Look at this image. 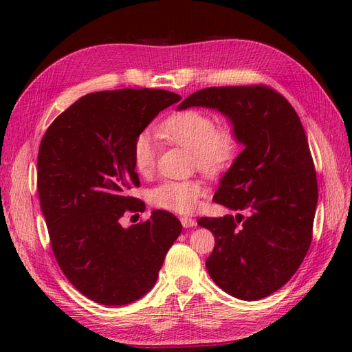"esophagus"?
Wrapping results in <instances>:
<instances>
[{
    "label": "esophagus",
    "mask_w": 352,
    "mask_h": 352,
    "mask_svg": "<svg viewBox=\"0 0 352 352\" xmlns=\"http://www.w3.org/2000/svg\"><path fill=\"white\" fill-rule=\"evenodd\" d=\"M180 223H182V226H184L185 229H188V228H195V226H197V221H195L194 219H190V217H180Z\"/></svg>",
    "instance_id": "34e87169"
}]
</instances>
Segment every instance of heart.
Segmentation results:
<instances>
[{
    "label": "heart",
    "mask_w": 352,
    "mask_h": 352,
    "mask_svg": "<svg viewBox=\"0 0 352 352\" xmlns=\"http://www.w3.org/2000/svg\"><path fill=\"white\" fill-rule=\"evenodd\" d=\"M158 135L192 151L194 164L206 175L216 176L225 172L239 150V136L229 123L216 126L210 113L202 110H182L170 114L158 126ZM157 148L150 132H141L132 145L133 167L140 175L148 176L155 167ZM207 194V186L199 179L166 180L154 188L150 199L155 207L176 212H192L199 199Z\"/></svg>",
    "instance_id": "obj_1"
}]
</instances>
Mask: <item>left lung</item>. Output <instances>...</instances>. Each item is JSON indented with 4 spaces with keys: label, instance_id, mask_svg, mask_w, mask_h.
<instances>
[{
    "label": "left lung",
    "instance_id": "obj_1",
    "mask_svg": "<svg viewBox=\"0 0 352 352\" xmlns=\"http://www.w3.org/2000/svg\"><path fill=\"white\" fill-rule=\"evenodd\" d=\"M190 107L225 114L243 145L212 201L245 217L198 220L216 238L208 274L232 296L261 300L292 278L311 243L318 192L304 127L287 100L264 85L201 89L177 110Z\"/></svg>",
    "mask_w": 352,
    "mask_h": 352
}]
</instances>
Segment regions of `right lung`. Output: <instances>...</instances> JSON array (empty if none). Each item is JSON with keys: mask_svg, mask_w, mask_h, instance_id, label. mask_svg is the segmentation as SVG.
I'll use <instances>...</instances> for the list:
<instances>
[{"mask_svg": "<svg viewBox=\"0 0 352 352\" xmlns=\"http://www.w3.org/2000/svg\"><path fill=\"white\" fill-rule=\"evenodd\" d=\"M182 100L163 89L92 92L50 124L38 153V192L52 252L76 289L102 305H126L155 285L182 223L154 210L146 221L120 225L145 204L132 145L160 111Z\"/></svg>", "mask_w": 352, "mask_h": 352, "instance_id": "add662e5", "label": "right lung"}]
</instances>
